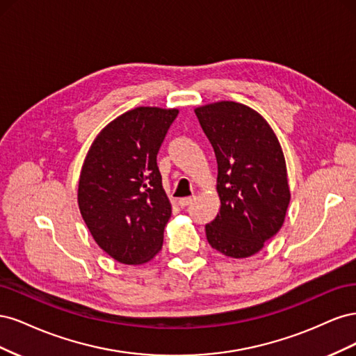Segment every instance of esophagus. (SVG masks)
<instances>
[{"label":"esophagus","instance_id":"1","mask_svg":"<svg viewBox=\"0 0 356 356\" xmlns=\"http://www.w3.org/2000/svg\"><path fill=\"white\" fill-rule=\"evenodd\" d=\"M193 200H195V196H193V197H182V199L178 200V204L181 208H186V207H188L190 203H193Z\"/></svg>","mask_w":356,"mask_h":356}]
</instances>
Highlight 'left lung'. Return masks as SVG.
Wrapping results in <instances>:
<instances>
[{"label": "left lung", "instance_id": "left-lung-1", "mask_svg": "<svg viewBox=\"0 0 356 356\" xmlns=\"http://www.w3.org/2000/svg\"><path fill=\"white\" fill-rule=\"evenodd\" d=\"M218 163L220 212L207 224L209 245L230 258L260 252L281 230L291 199L281 143L251 106L218 101L195 108Z\"/></svg>", "mask_w": 356, "mask_h": 356}]
</instances>
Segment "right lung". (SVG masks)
I'll return each instance as SVG.
<instances>
[{"label": "right lung", "mask_w": 356, "mask_h": 356, "mask_svg": "<svg viewBox=\"0 0 356 356\" xmlns=\"http://www.w3.org/2000/svg\"><path fill=\"white\" fill-rule=\"evenodd\" d=\"M178 108L138 106L96 135L83 161L77 202L95 242L115 261H152L163 245L172 204L157 153Z\"/></svg>", "instance_id": "obj_1"}]
</instances>
